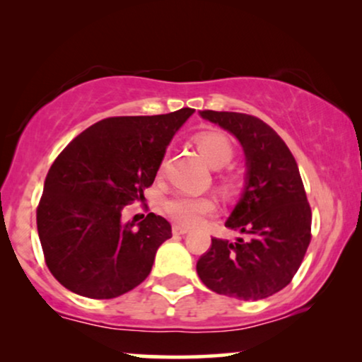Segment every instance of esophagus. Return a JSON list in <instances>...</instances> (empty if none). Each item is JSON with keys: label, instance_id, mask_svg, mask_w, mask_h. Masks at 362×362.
<instances>
[{"label": "esophagus", "instance_id": "esophagus-1", "mask_svg": "<svg viewBox=\"0 0 362 362\" xmlns=\"http://www.w3.org/2000/svg\"><path fill=\"white\" fill-rule=\"evenodd\" d=\"M173 234L175 235H185V234H187V232H189V229H187V227H181V226H177V224H175L173 226Z\"/></svg>", "mask_w": 362, "mask_h": 362}]
</instances>
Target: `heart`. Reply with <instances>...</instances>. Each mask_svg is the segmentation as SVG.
I'll list each match as a JSON object with an SVG mask.
<instances>
[{
	"instance_id": "heart-1",
	"label": "heart",
	"mask_w": 362,
	"mask_h": 362,
	"mask_svg": "<svg viewBox=\"0 0 362 362\" xmlns=\"http://www.w3.org/2000/svg\"><path fill=\"white\" fill-rule=\"evenodd\" d=\"M194 143L201 155L214 168L226 166L234 158V145L230 138L219 130L196 133ZM219 181L224 192H232L237 187V180L232 175H222ZM163 209L176 224L196 226L216 211V202L211 197H197L180 192L165 199Z\"/></svg>"
}]
</instances>
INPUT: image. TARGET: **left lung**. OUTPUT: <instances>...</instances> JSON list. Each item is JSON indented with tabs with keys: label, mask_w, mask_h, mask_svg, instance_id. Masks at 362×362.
<instances>
[{
	"label": "left lung",
	"mask_w": 362,
	"mask_h": 362,
	"mask_svg": "<svg viewBox=\"0 0 362 362\" xmlns=\"http://www.w3.org/2000/svg\"><path fill=\"white\" fill-rule=\"evenodd\" d=\"M244 148L247 185L226 227L249 237L212 239L196 270L207 288L239 300L269 298L298 272L311 240V207L293 155L274 128L237 112L202 110Z\"/></svg>",
	"instance_id": "1"
}]
</instances>
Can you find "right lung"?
I'll return each instance as SVG.
<instances>
[{
	"mask_svg": "<svg viewBox=\"0 0 362 362\" xmlns=\"http://www.w3.org/2000/svg\"><path fill=\"white\" fill-rule=\"evenodd\" d=\"M194 108L110 117L74 138L52 163L36 211L47 269L74 293L120 296L150 275L171 237L165 217L122 224V209L155 181L166 146Z\"/></svg>",
	"mask_w": 362,
	"mask_h": 362,
	"instance_id": "1",
	"label": "right lung"
}]
</instances>
